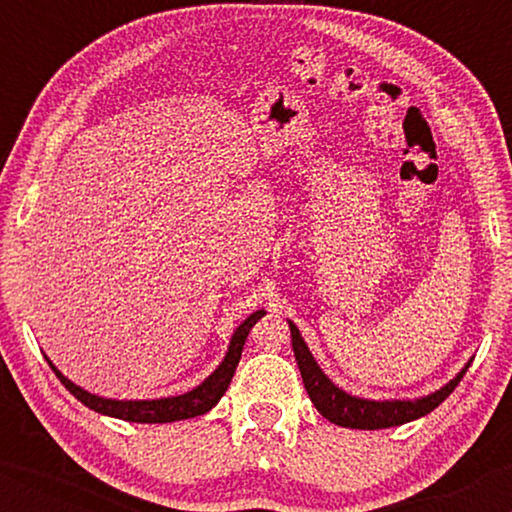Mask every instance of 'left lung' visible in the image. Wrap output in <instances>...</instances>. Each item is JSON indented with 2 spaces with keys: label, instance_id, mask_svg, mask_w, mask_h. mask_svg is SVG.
Here are the masks:
<instances>
[{
  "label": "left lung",
  "instance_id": "left-lung-1",
  "mask_svg": "<svg viewBox=\"0 0 512 512\" xmlns=\"http://www.w3.org/2000/svg\"><path fill=\"white\" fill-rule=\"evenodd\" d=\"M291 327V346L293 356H296L298 368H301V378L308 397L313 399L315 409L325 416L332 424L344 426V428H361V431H375V428H392L409 424V421L421 419V416L431 414L443 399L450 397V392L455 390L457 383L462 380V375L467 373L464 366L450 383H445L440 390L431 392L426 397L416 399H363L356 395H349L342 387H337L322 373V368L317 366V361L310 354L308 344L303 342L298 327L289 320Z\"/></svg>",
  "mask_w": 512,
  "mask_h": 512
}]
</instances>
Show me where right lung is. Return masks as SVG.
Masks as SVG:
<instances>
[{"label": "right lung", "instance_id": "right-lung-1", "mask_svg": "<svg viewBox=\"0 0 512 512\" xmlns=\"http://www.w3.org/2000/svg\"><path fill=\"white\" fill-rule=\"evenodd\" d=\"M264 315V310H255L250 317H245L240 322V327L233 332L231 344H228L226 356L219 363V368L209 375L204 383H199L195 390L185 392V395L175 397H161V399H108L91 395L84 387L74 385L72 380L64 378L60 370L55 368V363L50 361V368L55 370L57 378L62 380V385L67 387L72 395L79 399L81 404H86L88 409L98 411V414L113 416V419L132 421V424H170V421H182V419H195V416L207 414L211 407H216V402L223 397V392L231 385L233 373H236L240 354H243L245 339L252 330L257 320Z\"/></svg>", "mask_w": 512, "mask_h": 512}]
</instances>
